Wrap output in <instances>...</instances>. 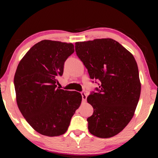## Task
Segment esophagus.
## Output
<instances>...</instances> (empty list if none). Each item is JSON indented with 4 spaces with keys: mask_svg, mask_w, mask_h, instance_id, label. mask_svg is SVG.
<instances>
[{
    "mask_svg": "<svg viewBox=\"0 0 158 158\" xmlns=\"http://www.w3.org/2000/svg\"><path fill=\"white\" fill-rule=\"evenodd\" d=\"M81 96H82V100L84 101V102L86 101V98H87L86 94H85V93L84 92H81Z\"/></svg>",
    "mask_w": 158,
    "mask_h": 158,
    "instance_id": "34e87169",
    "label": "esophagus"
}]
</instances>
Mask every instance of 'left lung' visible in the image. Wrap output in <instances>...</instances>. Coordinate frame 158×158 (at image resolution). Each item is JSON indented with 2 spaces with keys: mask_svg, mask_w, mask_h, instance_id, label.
I'll list each match as a JSON object with an SVG mask.
<instances>
[{
  "mask_svg": "<svg viewBox=\"0 0 158 158\" xmlns=\"http://www.w3.org/2000/svg\"><path fill=\"white\" fill-rule=\"evenodd\" d=\"M75 51L90 78L100 81L98 92L87 98L93 107L87 118L89 132L100 138L114 137L129 123L139 100L137 63L129 51L111 38L76 42Z\"/></svg>",
  "mask_w": 158,
  "mask_h": 158,
  "instance_id": "obj_1",
  "label": "left lung"
}]
</instances>
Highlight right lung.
<instances>
[{
	"label": "right lung",
	"instance_id": "1",
	"mask_svg": "<svg viewBox=\"0 0 158 158\" xmlns=\"http://www.w3.org/2000/svg\"><path fill=\"white\" fill-rule=\"evenodd\" d=\"M74 47L72 43L44 40L33 45L17 66L14 78L17 106L28 124L42 135L66 132L81 103V93L56 84Z\"/></svg>",
	"mask_w": 158,
	"mask_h": 158
}]
</instances>
